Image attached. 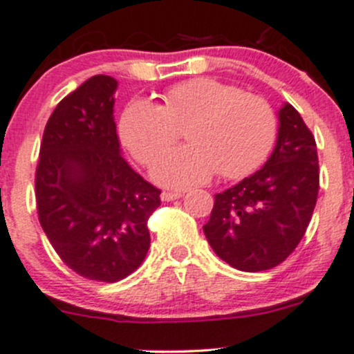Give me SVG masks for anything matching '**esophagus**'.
I'll return each mask as SVG.
<instances>
[{"label":"esophagus","mask_w":354,"mask_h":354,"mask_svg":"<svg viewBox=\"0 0 354 354\" xmlns=\"http://www.w3.org/2000/svg\"><path fill=\"white\" fill-rule=\"evenodd\" d=\"M181 197V192H162L160 194V198L164 200V202H171V200H176Z\"/></svg>","instance_id":"1"}]
</instances>
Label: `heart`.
<instances>
[{"label": "heart", "mask_w": 354, "mask_h": 354, "mask_svg": "<svg viewBox=\"0 0 354 354\" xmlns=\"http://www.w3.org/2000/svg\"><path fill=\"white\" fill-rule=\"evenodd\" d=\"M185 127L187 147L162 156L152 167V176L166 187H195L216 173L226 180L248 176L277 138L276 111L267 99L209 77L173 85L162 104L135 99L120 120L121 140L145 166L169 150Z\"/></svg>", "instance_id": "heart-1"}]
</instances>
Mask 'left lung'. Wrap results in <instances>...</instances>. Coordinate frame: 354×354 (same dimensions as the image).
Masks as SVG:
<instances>
[{
    "label": "left lung",
    "mask_w": 354,
    "mask_h": 354,
    "mask_svg": "<svg viewBox=\"0 0 354 354\" xmlns=\"http://www.w3.org/2000/svg\"><path fill=\"white\" fill-rule=\"evenodd\" d=\"M319 173L315 137L298 111L284 104L266 166L216 195L203 233L217 257L245 272L283 263L312 219Z\"/></svg>",
    "instance_id": "obj_1"
}]
</instances>
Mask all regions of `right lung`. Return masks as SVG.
Wrapping results in <instances>:
<instances>
[{
  "mask_svg": "<svg viewBox=\"0 0 354 354\" xmlns=\"http://www.w3.org/2000/svg\"><path fill=\"white\" fill-rule=\"evenodd\" d=\"M118 82L94 75L46 123L35 169L37 216L49 243L78 276L116 283L151 246L147 221L160 190L120 154L113 118Z\"/></svg>",
  "mask_w": 354,
  "mask_h": 354,
  "instance_id": "obj_1",
  "label": "right lung"
}]
</instances>
